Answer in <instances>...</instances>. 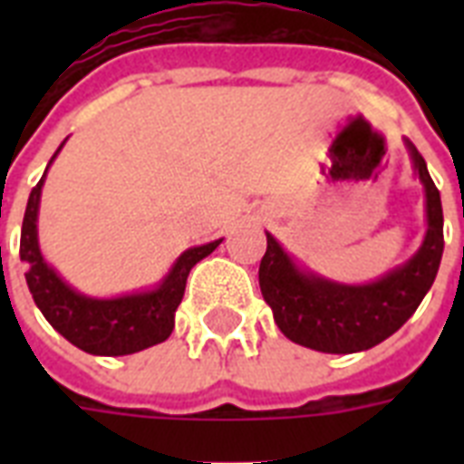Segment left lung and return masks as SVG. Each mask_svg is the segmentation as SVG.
Returning <instances> with one entry per match:
<instances>
[{
	"label": "left lung",
	"instance_id": "1",
	"mask_svg": "<svg viewBox=\"0 0 464 464\" xmlns=\"http://www.w3.org/2000/svg\"><path fill=\"white\" fill-rule=\"evenodd\" d=\"M404 147L426 197L424 240L404 265L375 282L339 284L301 267L267 233V253L260 262L262 298L291 342L323 353L366 352L395 334L431 289L443 257V207L424 156L410 140Z\"/></svg>",
	"mask_w": 464,
	"mask_h": 464
}]
</instances>
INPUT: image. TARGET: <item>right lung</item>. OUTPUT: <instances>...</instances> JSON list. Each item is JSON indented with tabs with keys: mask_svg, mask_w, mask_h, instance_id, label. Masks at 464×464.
<instances>
[{
	"mask_svg": "<svg viewBox=\"0 0 464 464\" xmlns=\"http://www.w3.org/2000/svg\"><path fill=\"white\" fill-rule=\"evenodd\" d=\"M64 141L54 151L47 168L53 166ZM47 168L38 185L31 189L21 226V260L28 265L25 284L40 313L67 342L93 356H125L166 342L175 327V310L185 294L189 269L214 253L224 238L185 250L154 289L115 298L86 296L69 286L40 253L38 211Z\"/></svg>",
	"mask_w": 464,
	"mask_h": 464,
	"instance_id": "right-lung-1",
	"label": "right lung"
}]
</instances>
